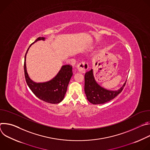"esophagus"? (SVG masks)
Instances as JSON below:
<instances>
[{"instance_id":"obj_1","label":"esophagus","mask_w":150,"mask_h":150,"mask_svg":"<svg viewBox=\"0 0 150 150\" xmlns=\"http://www.w3.org/2000/svg\"><path fill=\"white\" fill-rule=\"evenodd\" d=\"M88 68V63L85 62V61H82L77 65V69L78 71L82 74L85 73V72H86Z\"/></svg>"}]
</instances>
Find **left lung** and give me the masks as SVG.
Here are the masks:
<instances>
[{"label": "left lung", "mask_w": 150, "mask_h": 150, "mask_svg": "<svg viewBox=\"0 0 150 150\" xmlns=\"http://www.w3.org/2000/svg\"><path fill=\"white\" fill-rule=\"evenodd\" d=\"M126 82L118 90H106L97 83L94 77L93 71L91 69L85 74V93L87 100L91 103L94 104H103L112 100L120 94L125 86Z\"/></svg>", "instance_id": "8db88e82"}]
</instances>
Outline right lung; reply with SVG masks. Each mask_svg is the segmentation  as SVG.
I'll return each mask as SVG.
<instances>
[{"label": "right lung", "instance_id": "right-lung-1", "mask_svg": "<svg viewBox=\"0 0 150 150\" xmlns=\"http://www.w3.org/2000/svg\"><path fill=\"white\" fill-rule=\"evenodd\" d=\"M38 40L45 41V38L38 37L33 43ZM30 47L25 55L24 66L25 81L28 86L40 100L51 104L59 103L64 98L67 91L69 82L73 75L72 67L69 65H63L56 76L50 81L45 82H35L29 77L26 67V55Z\"/></svg>", "mask_w": 150, "mask_h": 150}]
</instances>
